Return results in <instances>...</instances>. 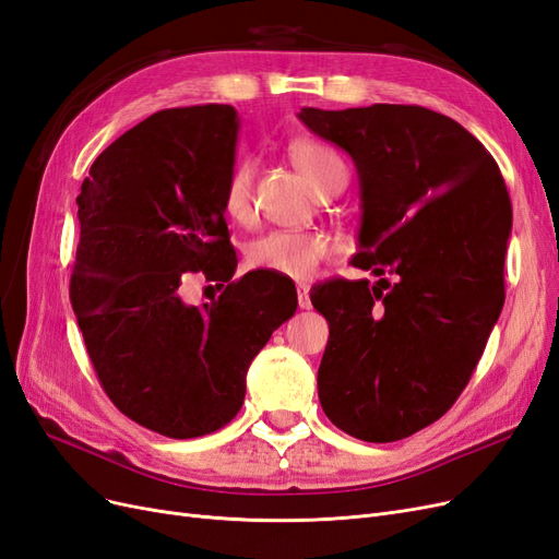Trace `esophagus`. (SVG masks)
I'll return each instance as SVG.
<instances>
[{"mask_svg": "<svg viewBox=\"0 0 559 559\" xmlns=\"http://www.w3.org/2000/svg\"><path fill=\"white\" fill-rule=\"evenodd\" d=\"M296 292H298V307L300 310H310L312 307V298H310V284H298L296 286Z\"/></svg>", "mask_w": 559, "mask_h": 559, "instance_id": "1", "label": "esophagus"}]
</instances>
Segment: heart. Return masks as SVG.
Here are the masks:
<instances>
[{
  "label": "heart",
  "instance_id": "heart-1",
  "mask_svg": "<svg viewBox=\"0 0 559 559\" xmlns=\"http://www.w3.org/2000/svg\"><path fill=\"white\" fill-rule=\"evenodd\" d=\"M288 152H292V159L317 197L333 187L346 185V166L329 145L300 139L292 143ZM252 159H242L230 168L222 194V207L228 219L247 222L252 217ZM329 257L331 240L319 230H267V234L257 236L245 249V261L252 271H265L288 280L312 277Z\"/></svg>",
  "mask_w": 559,
  "mask_h": 559
}]
</instances>
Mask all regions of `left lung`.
<instances>
[{"label": "left lung", "mask_w": 559, "mask_h": 559, "mask_svg": "<svg viewBox=\"0 0 559 559\" xmlns=\"http://www.w3.org/2000/svg\"><path fill=\"white\" fill-rule=\"evenodd\" d=\"M302 124L349 155L360 182L370 280L312 292L331 337L321 407L340 430L386 444L444 416L463 393L504 305L511 201L490 152L423 106L302 108Z\"/></svg>", "instance_id": "8db88e82"}]
</instances>
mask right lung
<instances>
[{
	"label": "right lung",
	"mask_w": 559,
	"mask_h": 559,
	"mask_svg": "<svg viewBox=\"0 0 559 559\" xmlns=\"http://www.w3.org/2000/svg\"><path fill=\"white\" fill-rule=\"evenodd\" d=\"M238 129L234 106L159 110L94 159L75 199L69 296L94 372L124 416L170 439L234 420L249 365L298 307L284 277L230 280L222 194ZM199 270L229 282L203 308L177 292Z\"/></svg>",
	"instance_id": "add662e5"
}]
</instances>
